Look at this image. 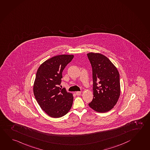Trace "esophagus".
<instances>
[{"mask_svg": "<svg viewBox=\"0 0 150 150\" xmlns=\"http://www.w3.org/2000/svg\"><path fill=\"white\" fill-rule=\"evenodd\" d=\"M76 94L77 96L81 95V91H76Z\"/></svg>", "mask_w": 150, "mask_h": 150, "instance_id": "34e87169", "label": "esophagus"}]
</instances>
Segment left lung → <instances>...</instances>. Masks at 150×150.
Masks as SVG:
<instances>
[{"label":"left lung","instance_id":"left-lung-1","mask_svg":"<svg viewBox=\"0 0 150 150\" xmlns=\"http://www.w3.org/2000/svg\"><path fill=\"white\" fill-rule=\"evenodd\" d=\"M87 56L93 69V94L89 106L99 112H108L120 97V74L115 66L104 55L91 52Z\"/></svg>","mask_w":150,"mask_h":150}]
</instances>
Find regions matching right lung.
Wrapping results in <instances>:
<instances>
[{
    "mask_svg": "<svg viewBox=\"0 0 150 150\" xmlns=\"http://www.w3.org/2000/svg\"><path fill=\"white\" fill-rule=\"evenodd\" d=\"M74 57L65 54L53 57L43 63L36 72L34 95L42 109L50 117H62L71 109L73 95L59 86L63 70Z\"/></svg>",
    "mask_w": 150,
    "mask_h": 150,
    "instance_id": "add662e5",
    "label": "right lung"
}]
</instances>
